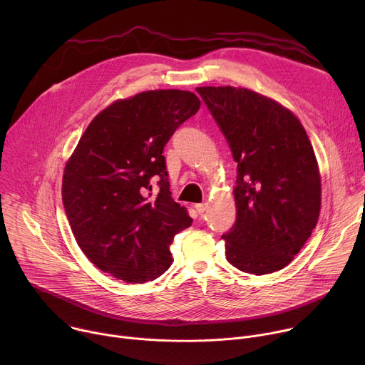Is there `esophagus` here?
<instances>
[{
	"label": "esophagus",
	"instance_id": "obj_1",
	"mask_svg": "<svg viewBox=\"0 0 365 365\" xmlns=\"http://www.w3.org/2000/svg\"><path fill=\"white\" fill-rule=\"evenodd\" d=\"M195 210L199 215H202L205 211H206V203H196L195 205Z\"/></svg>",
	"mask_w": 365,
	"mask_h": 365
}]
</instances>
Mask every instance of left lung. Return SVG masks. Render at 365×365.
<instances>
[{"mask_svg": "<svg viewBox=\"0 0 365 365\" xmlns=\"http://www.w3.org/2000/svg\"><path fill=\"white\" fill-rule=\"evenodd\" d=\"M237 162V220L225 255L238 270L286 267L315 230L321 176L300 121L276 101L245 88H196Z\"/></svg>", "mask_w": 365, "mask_h": 365, "instance_id": "1", "label": "left lung"}]
</instances>
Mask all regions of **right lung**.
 <instances>
[{
    "label": "right lung",
    "mask_w": 365,
    "mask_h": 365,
    "mask_svg": "<svg viewBox=\"0 0 365 365\" xmlns=\"http://www.w3.org/2000/svg\"><path fill=\"white\" fill-rule=\"evenodd\" d=\"M199 107L189 91H147L111 103L85 130L62 199L78 245L99 270L144 283L172 266L169 247L192 218L170 196L163 148Z\"/></svg>",
    "instance_id": "add662e5"
}]
</instances>
